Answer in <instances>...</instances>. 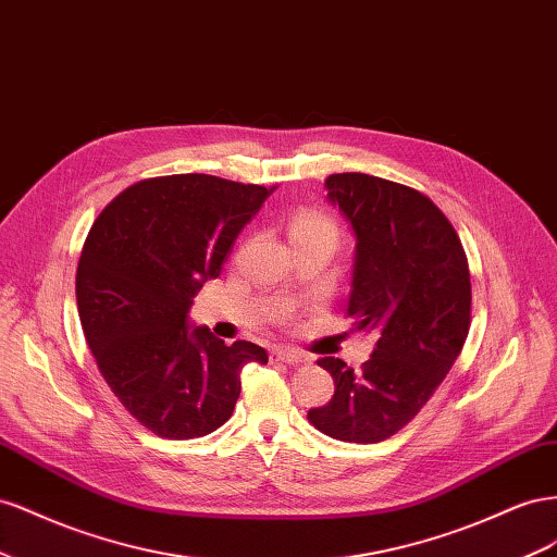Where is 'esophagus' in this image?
I'll use <instances>...</instances> for the list:
<instances>
[{"instance_id": "obj_1", "label": "esophagus", "mask_w": 557, "mask_h": 557, "mask_svg": "<svg viewBox=\"0 0 557 557\" xmlns=\"http://www.w3.org/2000/svg\"><path fill=\"white\" fill-rule=\"evenodd\" d=\"M270 359L277 361V363H304L308 361V355L300 352V349H294V347H275L273 352H270Z\"/></svg>"}]
</instances>
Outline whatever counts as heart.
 <instances>
[{
  "label": "heart",
  "mask_w": 557,
  "mask_h": 557,
  "mask_svg": "<svg viewBox=\"0 0 557 557\" xmlns=\"http://www.w3.org/2000/svg\"><path fill=\"white\" fill-rule=\"evenodd\" d=\"M292 237H326L336 243V224L320 212H304L294 219Z\"/></svg>",
  "instance_id": "b5f03b06"
}]
</instances>
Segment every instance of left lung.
Masks as SVG:
<instances>
[{
    "label": "left lung",
    "mask_w": 557,
    "mask_h": 557,
    "mask_svg": "<svg viewBox=\"0 0 557 557\" xmlns=\"http://www.w3.org/2000/svg\"><path fill=\"white\" fill-rule=\"evenodd\" d=\"M324 188L357 237L347 314L377 341L361 371L317 361L336 392L308 420L331 438L377 443L418 416L462 352L469 263L448 216L420 190L361 172L331 174Z\"/></svg>",
    "instance_id": "obj_1"
}]
</instances>
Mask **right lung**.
<instances>
[{
	"label": "right lung",
	"mask_w": 557,
	"mask_h": 557,
	"mask_svg": "<svg viewBox=\"0 0 557 557\" xmlns=\"http://www.w3.org/2000/svg\"><path fill=\"white\" fill-rule=\"evenodd\" d=\"M265 186L212 174L137 182L111 200L76 268L84 336L116 399L163 438H198L231 416L245 363H268L249 341L224 345L188 322L205 280L226 263Z\"/></svg>",
	"instance_id": "obj_1"
}]
</instances>
